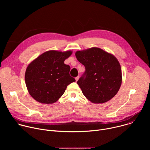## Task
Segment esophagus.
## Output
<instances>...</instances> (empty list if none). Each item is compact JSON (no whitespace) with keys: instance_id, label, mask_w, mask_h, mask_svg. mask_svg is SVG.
I'll list each match as a JSON object with an SVG mask.
<instances>
[{"instance_id":"1","label":"esophagus","mask_w":150,"mask_h":150,"mask_svg":"<svg viewBox=\"0 0 150 150\" xmlns=\"http://www.w3.org/2000/svg\"><path fill=\"white\" fill-rule=\"evenodd\" d=\"M79 76H78L77 77H76V78H75V80H76V81H77L79 79Z\"/></svg>"}]
</instances>
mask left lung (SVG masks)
Wrapping results in <instances>:
<instances>
[{
	"mask_svg": "<svg viewBox=\"0 0 150 150\" xmlns=\"http://www.w3.org/2000/svg\"><path fill=\"white\" fill-rule=\"evenodd\" d=\"M85 71L77 83L82 94L93 103H104L117 93L122 81L120 65L117 58L98 47L75 53Z\"/></svg>",
	"mask_w": 150,
	"mask_h": 150,
	"instance_id": "1",
	"label": "left lung"
}]
</instances>
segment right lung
Here are the masks:
<instances>
[{
    "instance_id": "1",
    "label": "right lung",
    "mask_w": 150,
    "mask_h": 150,
    "mask_svg": "<svg viewBox=\"0 0 150 150\" xmlns=\"http://www.w3.org/2000/svg\"><path fill=\"white\" fill-rule=\"evenodd\" d=\"M72 53L71 50H49L29 64L25 81L34 100L42 104H53L62 97L68 85L75 81L69 75L70 67L64 63Z\"/></svg>"
}]
</instances>
